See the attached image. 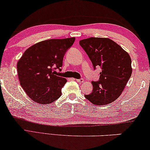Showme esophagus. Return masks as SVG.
Instances as JSON below:
<instances>
[{"label": "esophagus", "mask_w": 150, "mask_h": 150, "mask_svg": "<svg viewBox=\"0 0 150 150\" xmlns=\"http://www.w3.org/2000/svg\"><path fill=\"white\" fill-rule=\"evenodd\" d=\"M75 80L77 82H79V83H82V82L84 81V79H82V78H81V79H75Z\"/></svg>", "instance_id": "obj_1"}]
</instances>
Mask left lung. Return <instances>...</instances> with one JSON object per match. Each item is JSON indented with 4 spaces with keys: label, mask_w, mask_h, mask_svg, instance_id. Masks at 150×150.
<instances>
[{
    "label": "left lung",
    "mask_w": 150,
    "mask_h": 150,
    "mask_svg": "<svg viewBox=\"0 0 150 150\" xmlns=\"http://www.w3.org/2000/svg\"><path fill=\"white\" fill-rule=\"evenodd\" d=\"M79 44L92 62L93 69H102L98 81H91L92 92L85 95L95 105H106L121 94L130 79L132 68L130 56L116 42L109 38H89Z\"/></svg>",
    "instance_id": "left-lung-1"
}]
</instances>
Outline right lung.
Here are the masks:
<instances>
[{
    "label": "right lung",
    "instance_id": "right-lung-1",
    "mask_svg": "<svg viewBox=\"0 0 150 150\" xmlns=\"http://www.w3.org/2000/svg\"><path fill=\"white\" fill-rule=\"evenodd\" d=\"M75 40L69 38L38 42L27 49L19 60L17 68L20 84L33 101L50 104L61 97L67 80L56 75L55 70L61 71L64 56Z\"/></svg>",
    "mask_w": 150,
    "mask_h": 150
}]
</instances>
